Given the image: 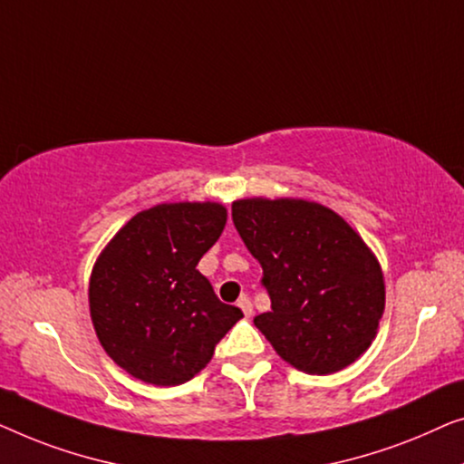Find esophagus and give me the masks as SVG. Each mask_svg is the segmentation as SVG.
Masks as SVG:
<instances>
[{
    "label": "esophagus",
    "instance_id": "34e87169",
    "mask_svg": "<svg viewBox=\"0 0 464 464\" xmlns=\"http://www.w3.org/2000/svg\"><path fill=\"white\" fill-rule=\"evenodd\" d=\"M237 306H239L241 311H244V315H246V317H252L254 309H252V303H250V298H247V296H241V298L237 300Z\"/></svg>",
    "mask_w": 464,
    "mask_h": 464
}]
</instances>
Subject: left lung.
Here are the masks:
<instances>
[{"label":"left lung","mask_w":464,"mask_h":464,"mask_svg":"<svg viewBox=\"0 0 464 464\" xmlns=\"http://www.w3.org/2000/svg\"><path fill=\"white\" fill-rule=\"evenodd\" d=\"M233 223L263 266L271 311L254 317L284 362L334 374L368 351L384 311L374 252L334 210L306 199L233 201Z\"/></svg>","instance_id":"obj_1"}]
</instances>
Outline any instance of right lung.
Here are the masks:
<instances>
[{
	"instance_id": "1",
	"label": "right lung",
	"mask_w": 464,
	"mask_h": 464,
	"mask_svg": "<svg viewBox=\"0 0 464 464\" xmlns=\"http://www.w3.org/2000/svg\"><path fill=\"white\" fill-rule=\"evenodd\" d=\"M227 225L217 201L142 210L104 246L90 276V317L107 355L158 387L191 381L244 317L195 269Z\"/></svg>"
}]
</instances>
